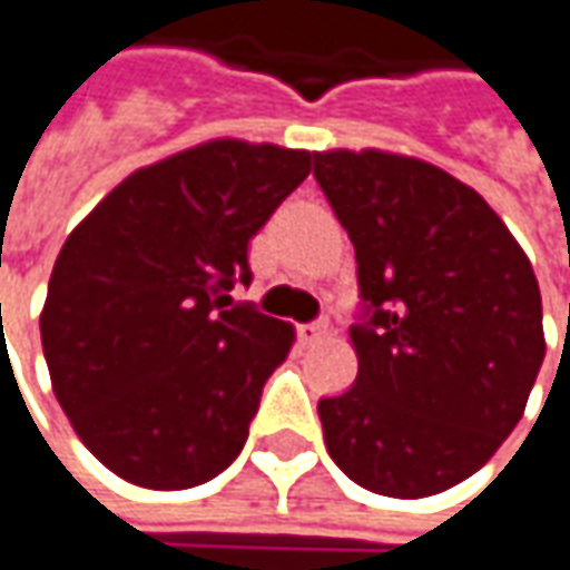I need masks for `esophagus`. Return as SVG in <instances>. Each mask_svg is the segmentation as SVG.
<instances>
[{
  "mask_svg": "<svg viewBox=\"0 0 570 570\" xmlns=\"http://www.w3.org/2000/svg\"><path fill=\"white\" fill-rule=\"evenodd\" d=\"M324 336H327V324H304V327H298L301 346H314V343H321Z\"/></svg>",
  "mask_w": 570,
  "mask_h": 570,
  "instance_id": "34e87169",
  "label": "esophagus"
}]
</instances>
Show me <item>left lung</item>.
<instances>
[{
	"label": "left lung",
	"instance_id": "8db88e82",
	"mask_svg": "<svg viewBox=\"0 0 570 570\" xmlns=\"http://www.w3.org/2000/svg\"><path fill=\"white\" fill-rule=\"evenodd\" d=\"M314 176L368 301L356 384L317 404L327 452L384 498L449 491L527 411L546 358L535 272L498 212L426 159L324 150Z\"/></svg>",
	"mask_w": 570,
	"mask_h": 570
}]
</instances>
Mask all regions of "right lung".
Returning a JSON list of instances; mask_svg holds the SVG:
<instances>
[{
	"instance_id": "1",
	"label": "right lung",
	"mask_w": 570,
	"mask_h": 570,
	"mask_svg": "<svg viewBox=\"0 0 570 570\" xmlns=\"http://www.w3.org/2000/svg\"><path fill=\"white\" fill-rule=\"evenodd\" d=\"M311 150L214 137L134 169L63 243L41 311L50 384L82 445L137 488L186 491L240 455L295 327L234 304L249 240Z\"/></svg>"
}]
</instances>
